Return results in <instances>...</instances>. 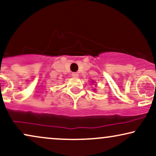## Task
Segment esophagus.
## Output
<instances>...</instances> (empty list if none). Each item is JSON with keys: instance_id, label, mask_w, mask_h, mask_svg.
<instances>
[{"instance_id": "1", "label": "esophagus", "mask_w": 156, "mask_h": 156, "mask_svg": "<svg viewBox=\"0 0 156 156\" xmlns=\"http://www.w3.org/2000/svg\"><path fill=\"white\" fill-rule=\"evenodd\" d=\"M72 76L73 77H74V78H78V73H72Z\"/></svg>"}]
</instances>
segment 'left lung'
Returning a JSON list of instances; mask_svg holds the SVG:
<instances>
[{
    "label": "left lung",
    "instance_id": "left-lung-1",
    "mask_svg": "<svg viewBox=\"0 0 156 156\" xmlns=\"http://www.w3.org/2000/svg\"><path fill=\"white\" fill-rule=\"evenodd\" d=\"M92 82H93V83H94V81H92Z\"/></svg>",
    "mask_w": 156,
    "mask_h": 156
}]
</instances>
